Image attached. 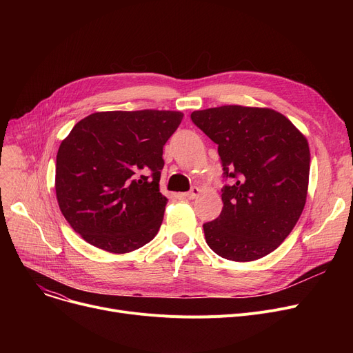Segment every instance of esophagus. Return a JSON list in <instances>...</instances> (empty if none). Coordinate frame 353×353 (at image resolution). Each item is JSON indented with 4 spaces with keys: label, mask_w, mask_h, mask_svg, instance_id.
<instances>
[{
    "label": "esophagus",
    "mask_w": 353,
    "mask_h": 353,
    "mask_svg": "<svg viewBox=\"0 0 353 353\" xmlns=\"http://www.w3.org/2000/svg\"><path fill=\"white\" fill-rule=\"evenodd\" d=\"M199 193H200V190H199V188H196V186H193L192 189H190V192H188L186 194H184V197L186 199H189V200H193V199H196L197 196H199Z\"/></svg>",
    "instance_id": "1"
}]
</instances>
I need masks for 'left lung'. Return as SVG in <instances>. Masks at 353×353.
Returning <instances> with one entry per match:
<instances>
[{"instance_id":"left-lung-1","label":"left lung","mask_w":353,"mask_h":353,"mask_svg":"<svg viewBox=\"0 0 353 353\" xmlns=\"http://www.w3.org/2000/svg\"><path fill=\"white\" fill-rule=\"evenodd\" d=\"M192 121L217 144L223 209L203 225L209 248L234 262L257 261L293 230L303 212L310 153L303 134L270 108L221 105Z\"/></svg>"}]
</instances>
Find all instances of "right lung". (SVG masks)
Here are the masks:
<instances>
[{
  "label": "right lung",
  "instance_id": "add662e5",
  "mask_svg": "<svg viewBox=\"0 0 353 353\" xmlns=\"http://www.w3.org/2000/svg\"><path fill=\"white\" fill-rule=\"evenodd\" d=\"M181 119L180 111H103L72 127L57 153L55 193L87 243L127 253L154 239L167 205L163 147Z\"/></svg>",
  "mask_w": 353,
  "mask_h": 353
}]
</instances>
